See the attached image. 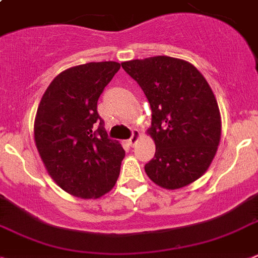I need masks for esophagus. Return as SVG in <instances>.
<instances>
[{"mask_svg": "<svg viewBox=\"0 0 258 258\" xmlns=\"http://www.w3.org/2000/svg\"><path fill=\"white\" fill-rule=\"evenodd\" d=\"M140 137H141V133L134 129L133 133H132V137L127 140V142H129V145H131V146H134V145L137 144L138 140H140Z\"/></svg>", "mask_w": 258, "mask_h": 258, "instance_id": "obj_1", "label": "esophagus"}]
</instances>
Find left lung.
<instances>
[{
	"label": "left lung",
	"instance_id": "left-lung-1",
	"mask_svg": "<svg viewBox=\"0 0 258 258\" xmlns=\"http://www.w3.org/2000/svg\"><path fill=\"white\" fill-rule=\"evenodd\" d=\"M152 108L148 133L155 154L145 171L155 184L176 190L199 179L214 159L221 134L218 101L201 72L171 56L121 63Z\"/></svg>",
	"mask_w": 258,
	"mask_h": 258
}]
</instances>
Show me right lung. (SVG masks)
I'll return each instance as SVG.
<instances>
[{"instance_id": "1", "label": "right lung", "mask_w": 258, "mask_h": 258, "mask_svg": "<svg viewBox=\"0 0 258 258\" xmlns=\"http://www.w3.org/2000/svg\"><path fill=\"white\" fill-rule=\"evenodd\" d=\"M121 64L92 61L60 72L38 106L34 138L51 178L83 199L103 197L116 184L125 150L108 137L97 101Z\"/></svg>"}]
</instances>
